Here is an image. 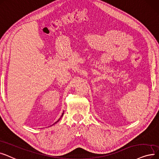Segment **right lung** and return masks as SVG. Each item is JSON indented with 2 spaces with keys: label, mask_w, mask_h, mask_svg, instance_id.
<instances>
[{
  "label": "right lung",
  "mask_w": 159,
  "mask_h": 159,
  "mask_svg": "<svg viewBox=\"0 0 159 159\" xmlns=\"http://www.w3.org/2000/svg\"><path fill=\"white\" fill-rule=\"evenodd\" d=\"M63 114H62V116H63ZM59 119H60V118H59ZM59 120H58L57 121V122H58V121L59 120ZM56 123H55V124H56Z\"/></svg>",
  "instance_id": "1"
}]
</instances>
